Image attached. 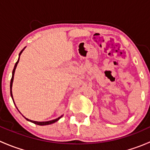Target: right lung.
Wrapping results in <instances>:
<instances>
[{"label": "right lung", "mask_w": 150, "mask_h": 150, "mask_svg": "<svg viewBox=\"0 0 150 150\" xmlns=\"http://www.w3.org/2000/svg\"><path fill=\"white\" fill-rule=\"evenodd\" d=\"M24 49H25V48H24ZM24 49H22V51H21V52L19 53V59H18L17 62H16V64H15L14 67H13V72H12V78H11V83H10V93H11V96L12 99H13V102H14V101H13V95H12V91H11V90H12V84H13V75H14L15 69H16V66H17L18 62H19V57H20L21 54H22V51H24ZM14 104H15V103H14ZM62 117V115L60 116V117H58V118L54 119V120H49V121H45V122H38V121H34V120H29V119L26 118V117H25V119H26V120H28V121H30V122H33V123H35V124H37V125H50V124H52V123H54V122H55L58 121V120H59V119L61 118Z\"/></svg>", "instance_id": "obj_1"}]
</instances>
